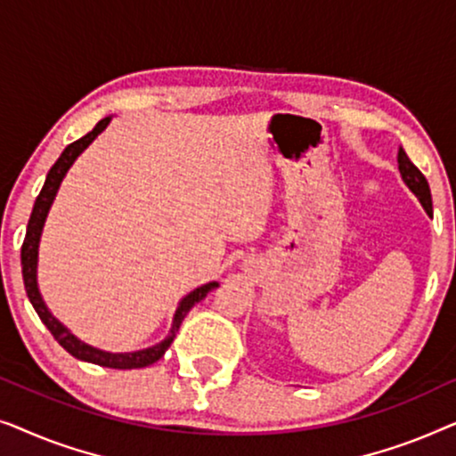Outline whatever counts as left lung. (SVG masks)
I'll use <instances>...</instances> for the list:
<instances>
[{"label": "left lung", "mask_w": 456, "mask_h": 456, "mask_svg": "<svg viewBox=\"0 0 456 456\" xmlns=\"http://www.w3.org/2000/svg\"><path fill=\"white\" fill-rule=\"evenodd\" d=\"M398 170H401L403 183L409 186L411 192L419 199L423 209L428 211V216H432V192H429V184L423 174L417 170V166L407 158L404 149H398Z\"/></svg>", "instance_id": "1"}]
</instances>
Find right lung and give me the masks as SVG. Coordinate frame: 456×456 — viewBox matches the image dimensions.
<instances>
[{
  "label": "right lung",
  "mask_w": 456,
  "mask_h": 456,
  "mask_svg": "<svg viewBox=\"0 0 456 456\" xmlns=\"http://www.w3.org/2000/svg\"><path fill=\"white\" fill-rule=\"evenodd\" d=\"M111 118H103V120L97 122V126L91 130L89 134H85L83 139L74 141L68 145L61 155L58 158V161L52 166V170L47 172L45 184L37 197L33 214H30L28 226H27V236H24L22 242V251H20V261H22V278H24V289H27L28 301L33 303V307L37 311V315L41 317V322L45 323L49 332L53 334V338L60 342L61 346L66 348L72 357H77L80 361H86V363H95L102 367H111V370H139V367H147L155 363L164 357V353L167 351V346L172 345V340L176 338V332L180 328V323L186 317V314L192 309V305L203 301L208 297V292H211L214 289H217V282H209L203 284L195 289L192 292H189L183 301L178 303L176 314H174L172 320V328L170 334L166 336L159 345H153L149 348H142V351H134V353H108V351H99V348L86 345V342L78 340L70 330H68L64 323H60L55 317L52 315V311L47 309V305L43 303V297L39 292V284H37V259H39V240H41V232L43 226H45V217L49 214V208H52L55 195H58V189L64 180L66 172L70 170V166L77 161V158L80 153L85 151L86 147L91 145L93 141L97 139L99 133H103L105 126H108Z\"/></svg>",
  "instance_id": "obj_1"
}]
</instances>
